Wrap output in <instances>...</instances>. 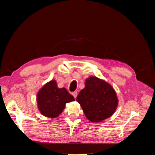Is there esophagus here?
Listing matches in <instances>:
<instances>
[{
    "mask_svg": "<svg viewBox=\"0 0 155 155\" xmlns=\"http://www.w3.org/2000/svg\"><path fill=\"white\" fill-rule=\"evenodd\" d=\"M72 94L73 95V96L74 97V98H76V97H77V96H78V92H77L76 91L73 92L72 93Z\"/></svg>",
    "mask_w": 155,
    "mask_h": 155,
    "instance_id": "obj_1",
    "label": "esophagus"
}]
</instances>
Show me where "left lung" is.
<instances>
[{
  "instance_id": "1",
  "label": "left lung",
  "mask_w": 155,
  "mask_h": 155,
  "mask_svg": "<svg viewBox=\"0 0 155 155\" xmlns=\"http://www.w3.org/2000/svg\"><path fill=\"white\" fill-rule=\"evenodd\" d=\"M87 118L98 122L111 116L114 112L118 99L109 84L96 77H90L85 81V87L76 97Z\"/></svg>"
}]
</instances>
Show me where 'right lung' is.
<instances>
[{"instance_id": "obj_1", "label": "right lung", "mask_w": 155, "mask_h": 155, "mask_svg": "<svg viewBox=\"0 0 155 155\" xmlns=\"http://www.w3.org/2000/svg\"><path fill=\"white\" fill-rule=\"evenodd\" d=\"M66 88H59L52 80L42 88L37 94V101L41 113L48 118H56L62 113L65 105L74 101Z\"/></svg>"}]
</instances>
